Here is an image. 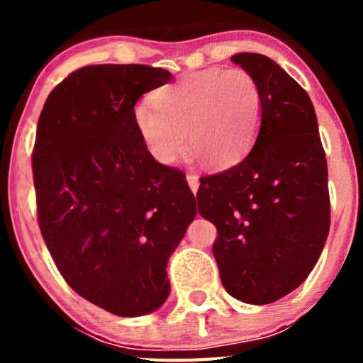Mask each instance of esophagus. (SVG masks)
Returning <instances> with one entry per match:
<instances>
[{
  "mask_svg": "<svg viewBox=\"0 0 363 363\" xmlns=\"http://www.w3.org/2000/svg\"><path fill=\"white\" fill-rule=\"evenodd\" d=\"M186 181H187V184H189L191 191H193L194 194L198 193V189H199V179H198V176H194V174H187Z\"/></svg>",
  "mask_w": 363,
  "mask_h": 363,
  "instance_id": "esophagus-1",
  "label": "esophagus"
}]
</instances>
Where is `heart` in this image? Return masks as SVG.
I'll return each mask as SVG.
<instances>
[{
  "label": "heart",
  "mask_w": 363,
  "mask_h": 363,
  "mask_svg": "<svg viewBox=\"0 0 363 363\" xmlns=\"http://www.w3.org/2000/svg\"><path fill=\"white\" fill-rule=\"evenodd\" d=\"M133 109V124L152 157L174 164L187 145L210 169L235 167L247 157L262 118V90L242 68L182 74Z\"/></svg>",
  "instance_id": "heart-1"
}]
</instances>
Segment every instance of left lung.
Segmentation results:
<instances>
[{
    "instance_id": "1",
    "label": "left lung",
    "mask_w": 363,
    "mask_h": 363,
    "mask_svg": "<svg viewBox=\"0 0 363 363\" xmlns=\"http://www.w3.org/2000/svg\"><path fill=\"white\" fill-rule=\"evenodd\" d=\"M262 90L256 143L235 167L201 177L198 211L218 230L223 289L245 303L285 297L314 269L329 232L328 164L307 91L256 52L232 56Z\"/></svg>"
}]
</instances>
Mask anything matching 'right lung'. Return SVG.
<instances>
[{"instance_id": "1", "label": "right lung", "mask_w": 363, "mask_h": 363, "mask_svg": "<svg viewBox=\"0 0 363 363\" xmlns=\"http://www.w3.org/2000/svg\"><path fill=\"white\" fill-rule=\"evenodd\" d=\"M170 80L147 65L85 66L49 94L37 124L44 242L78 295L123 318L167 301L169 257L196 216L184 174L158 164L133 124L141 95Z\"/></svg>"}]
</instances>
